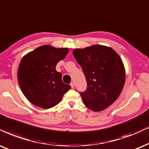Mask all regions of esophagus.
I'll use <instances>...</instances> for the list:
<instances>
[{
	"label": "esophagus",
	"mask_w": 149,
	"mask_h": 149,
	"mask_svg": "<svg viewBox=\"0 0 149 149\" xmlns=\"http://www.w3.org/2000/svg\"><path fill=\"white\" fill-rule=\"evenodd\" d=\"M70 85H71V88H74L75 85H74V83H73V82H71V83L70 84Z\"/></svg>",
	"instance_id": "1"
}]
</instances>
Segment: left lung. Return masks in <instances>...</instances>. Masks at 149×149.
<instances>
[{
	"label": "left lung",
	"mask_w": 149,
	"mask_h": 149,
	"mask_svg": "<svg viewBox=\"0 0 149 149\" xmlns=\"http://www.w3.org/2000/svg\"><path fill=\"white\" fill-rule=\"evenodd\" d=\"M73 54L87 83L86 89L80 93L84 105L93 111L104 110L119 97L125 85L122 59L112 48L98 45L75 49Z\"/></svg>",
	"instance_id": "left-lung-1"
}]
</instances>
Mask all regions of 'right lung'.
I'll return each instance as SVG.
<instances>
[{
  "instance_id": "right-lung-1",
  "label": "right lung",
  "mask_w": 149,
  "mask_h": 149,
  "mask_svg": "<svg viewBox=\"0 0 149 149\" xmlns=\"http://www.w3.org/2000/svg\"><path fill=\"white\" fill-rule=\"evenodd\" d=\"M67 48L42 45L28 53L20 61L18 81L24 96L36 106L49 109L57 105L71 86L62 80L56 66L68 54Z\"/></svg>"
}]
</instances>
